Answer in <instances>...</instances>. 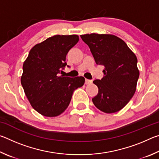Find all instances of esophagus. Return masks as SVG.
<instances>
[{
    "label": "esophagus",
    "instance_id": "34e87169",
    "mask_svg": "<svg viewBox=\"0 0 159 159\" xmlns=\"http://www.w3.org/2000/svg\"><path fill=\"white\" fill-rule=\"evenodd\" d=\"M92 80L85 79V84H90V83H92Z\"/></svg>",
    "mask_w": 159,
    "mask_h": 159
}]
</instances>
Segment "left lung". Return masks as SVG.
<instances>
[{"mask_svg": "<svg viewBox=\"0 0 159 159\" xmlns=\"http://www.w3.org/2000/svg\"><path fill=\"white\" fill-rule=\"evenodd\" d=\"M90 48L98 65L105 67L104 76L93 81L98 94L92 99L93 104L107 114L122 109L136 90L139 72L138 59L127 44L110 34H84L80 36Z\"/></svg>", "mask_w": 159, "mask_h": 159, "instance_id": "1", "label": "left lung"}]
</instances>
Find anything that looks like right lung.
<instances>
[{"label":"right lung","mask_w":159,"mask_h":159,"mask_svg":"<svg viewBox=\"0 0 159 159\" xmlns=\"http://www.w3.org/2000/svg\"><path fill=\"white\" fill-rule=\"evenodd\" d=\"M79 40L77 35L48 38L31 48L24 62L21 85L32 107L43 116L54 117L63 113L74 91L84 84L83 76H60L67 65L66 54Z\"/></svg>","instance_id":"add662e5"}]
</instances>
